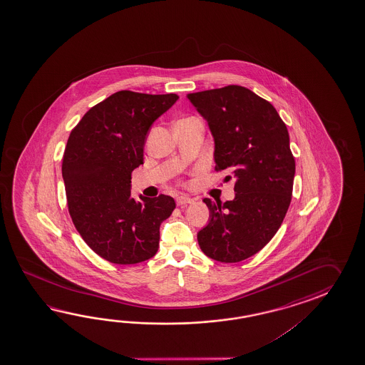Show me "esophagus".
Segmentation results:
<instances>
[{
    "label": "esophagus",
    "mask_w": 365,
    "mask_h": 365,
    "mask_svg": "<svg viewBox=\"0 0 365 365\" xmlns=\"http://www.w3.org/2000/svg\"><path fill=\"white\" fill-rule=\"evenodd\" d=\"M193 200L190 198V197H187V195H179V197H176V203L179 205V206H185L187 203H192Z\"/></svg>",
    "instance_id": "obj_1"
}]
</instances>
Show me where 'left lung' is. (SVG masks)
<instances>
[{
	"mask_svg": "<svg viewBox=\"0 0 365 365\" xmlns=\"http://www.w3.org/2000/svg\"><path fill=\"white\" fill-rule=\"evenodd\" d=\"M209 125L215 170L235 180L232 201L203 202L209 223L197 233L206 256L240 262L272 240L286 217L295 176L287 126L272 104L242 86L189 93Z\"/></svg>",
	"mask_w": 365,
	"mask_h": 365,
	"instance_id": "left-lung-1",
	"label": "left lung"
}]
</instances>
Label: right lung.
I'll return each mask as SVG.
<instances>
[{"mask_svg": "<svg viewBox=\"0 0 365 365\" xmlns=\"http://www.w3.org/2000/svg\"><path fill=\"white\" fill-rule=\"evenodd\" d=\"M176 93L118 91L90 109L71 130L62 159L70 217L96 255L112 264L154 257L159 228L176 207L170 195L135 201L132 172L143 164L148 132Z\"/></svg>", "mask_w": 365, "mask_h": 365, "instance_id": "1", "label": "right lung"}]
</instances>
